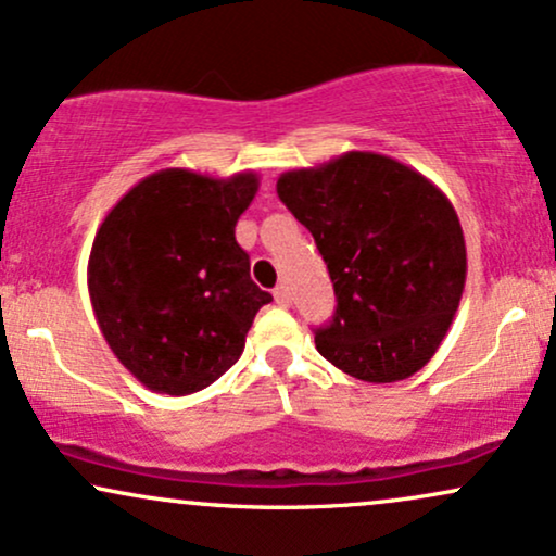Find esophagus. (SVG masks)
<instances>
[{"label":"esophagus","mask_w":556,"mask_h":556,"mask_svg":"<svg viewBox=\"0 0 556 556\" xmlns=\"http://www.w3.org/2000/svg\"><path fill=\"white\" fill-rule=\"evenodd\" d=\"M274 300H277V305H279V308H290V303H292V298H290V290H287L285 285H279L277 290H274Z\"/></svg>","instance_id":"obj_1"}]
</instances>
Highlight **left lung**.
Returning a JSON list of instances; mask_svg holds the SVG:
<instances>
[{
    "mask_svg": "<svg viewBox=\"0 0 556 556\" xmlns=\"http://www.w3.org/2000/svg\"><path fill=\"white\" fill-rule=\"evenodd\" d=\"M277 195L314 235L334 282L337 311L316 329L318 353L371 384L420 371L450 329L468 271L450 198L374 151L285 172Z\"/></svg>",
    "mask_w": 556,
    "mask_h": 556,
    "instance_id": "1",
    "label": "left lung"
}]
</instances>
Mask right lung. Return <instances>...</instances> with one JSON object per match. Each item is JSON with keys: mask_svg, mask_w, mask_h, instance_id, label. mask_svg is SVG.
I'll return each instance as SVG.
<instances>
[{"mask_svg": "<svg viewBox=\"0 0 556 556\" xmlns=\"http://www.w3.org/2000/svg\"><path fill=\"white\" fill-rule=\"evenodd\" d=\"M256 172L219 180L193 169L143 177L101 222L88 295L117 361L151 392L193 394L238 363L261 305L235 225Z\"/></svg>", "mask_w": 556, "mask_h": 556, "instance_id": "obj_1", "label": "right lung"}]
</instances>
